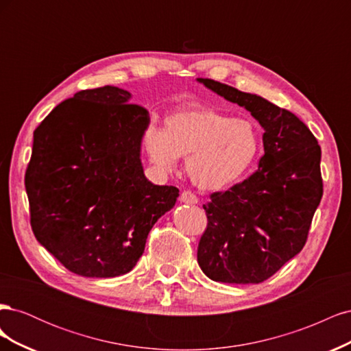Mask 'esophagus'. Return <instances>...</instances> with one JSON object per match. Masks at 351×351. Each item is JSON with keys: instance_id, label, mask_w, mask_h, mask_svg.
<instances>
[{"instance_id": "esophagus-1", "label": "esophagus", "mask_w": 351, "mask_h": 351, "mask_svg": "<svg viewBox=\"0 0 351 351\" xmlns=\"http://www.w3.org/2000/svg\"><path fill=\"white\" fill-rule=\"evenodd\" d=\"M180 202H183V204H189V205H196L197 197L195 193L190 192V190H184V192L180 195Z\"/></svg>"}]
</instances>
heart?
<instances>
[{"instance_id":"heart-1","label":"heart","mask_w":351,"mask_h":351,"mask_svg":"<svg viewBox=\"0 0 351 351\" xmlns=\"http://www.w3.org/2000/svg\"><path fill=\"white\" fill-rule=\"evenodd\" d=\"M258 125L210 107H187L167 115L164 130L149 125L145 149L151 162L173 171L187 156V174L204 190L227 189L246 176L261 152Z\"/></svg>"}]
</instances>
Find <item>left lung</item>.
Segmentation results:
<instances>
[{
    "label": "left lung",
    "instance_id": "left-lung-1",
    "mask_svg": "<svg viewBox=\"0 0 351 351\" xmlns=\"http://www.w3.org/2000/svg\"><path fill=\"white\" fill-rule=\"evenodd\" d=\"M197 82L247 110L265 130L258 171L204 205L199 267L218 282L259 284L304 246L324 193L321 146L293 112L224 83Z\"/></svg>",
    "mask_w": 351,
    "mask_h": 351
}]
</instances>
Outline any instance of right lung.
<instances>
[{"mask_svg": "<svg viewBox=\"0 0 351 351\" xmlns=\"http://www.w3.org/2000/svg\"><path fill=\"white\" fill-rule=\"evenodd\" d=\"M117 86L80 90L34 132L25 186L36 240L82 277L130 272L178 189L145 177L149 114Z\"/></svg>", "mask_w": 351, "mask_h": 351, "instance_id": "right-lung-1", "label": "right lung"}]
</instances>
